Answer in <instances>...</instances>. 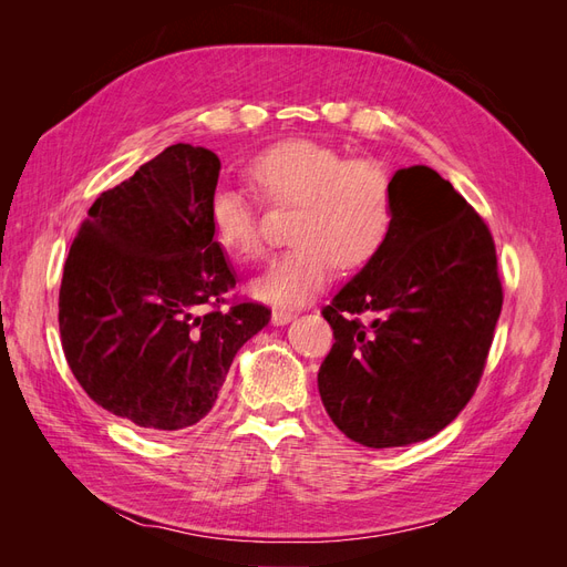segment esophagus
<instances>
[{
  "mask_svg": "<svg viewBox=\"0 0 567 567\" xmlns=\"http://www.w3.org/2000/svg\"><path fill=\"white\" fill-rule=\"evenodd\" d=\"M293 312H290V310H274L271 312V323L274 326H286L288 321H293Z\"/></svg>",
  "mask_w": 567,
  "mask_h": 567,
  "instance_id": "obj_1",
  "label": "esophagus"
}]
</instances>
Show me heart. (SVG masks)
Returning <instances> with one entry per match:
<instances>
[{"mask_svg":"<svg viewBox=\"0 0 567 567\" xmlns=\"http://www.w3.org/2000/svg\"><path fill=\"white\" fill-rule=\"evenodd\" d=\"M246 175L257 196L271 205H296L288 241L250 284V293L274 307L310 302L342 269L369 265L392 229V186L385 169L348 161L333 146L312 140L284 142L252 158ZM215 241L234 260L262 255L260 215L236 188H217L208 203Z\"/></svg>","mask_w":567,"mask_h":567,"instance_id":"heart-1","label":"heart"}]
</instances>
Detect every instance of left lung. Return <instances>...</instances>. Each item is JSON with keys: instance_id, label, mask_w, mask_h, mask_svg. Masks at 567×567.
I'll list each match as a JSON object with an SVG mask.
<instances>
[{"instance_id": "obj_1", "label": "left lung", "mask_w": 567, "mask_h": 567, "mask_svg": "<svg viewBox=\"0 0 567 567\" xmlns=\"http://www.w3.org/2000/svg\"><path fill=\"white\" fill-rule=\"evenodd\" d=\"M390 186L388 241L321 310L336 342L317 375L326 414L373 450L427 440L458 416L504 302L492 234L466 198L425 165Z\"/></svg>"}]
</instances>
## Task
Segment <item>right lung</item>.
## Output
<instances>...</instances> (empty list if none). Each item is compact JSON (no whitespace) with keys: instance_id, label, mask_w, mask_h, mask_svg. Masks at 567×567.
Returning <instances> with one entry per match:
<instances>
[{"instance_id":"obj_1","label":"right lung","mask_w":567,"mask_h":567,"mask_svg":"<svg viewBox=\"0 0 567 567\" xmlns=\"http://www.w3.org/2000/svg\"><path fill=\"white\" fill-rule=\"evenodd\" d=\"M217 177L213 151L167 146L92 203L63 267L68 367L99 406L153 433L208 416L236 352L269 323L257 302L217 310L236 286L208 217Z\"/></svg>"}]
</instances>
